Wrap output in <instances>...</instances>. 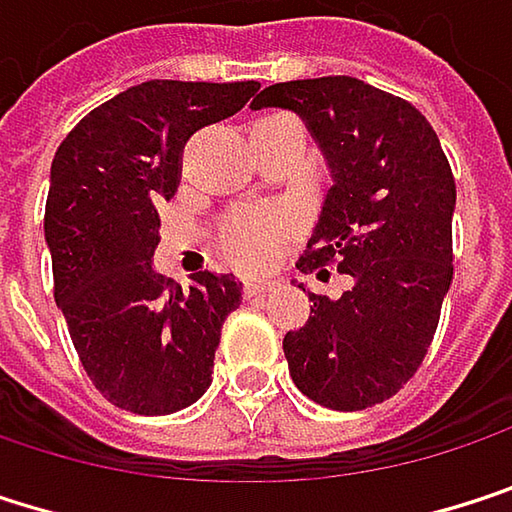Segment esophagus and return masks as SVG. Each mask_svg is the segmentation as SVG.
<instances>
[{
	"instance_id": "34e87169",
	"label": "esophagus",
	"mask_w": 512,
	"mask_h": 512,
	"mask_svg": "<svg viewBox=\"0 0 512 512\" xmlns=\"http://www.w3.org/2000/svg\"><path fill=\"white\" fill-rule=\"evenodd\" d=\"M271 286H274V280H268V277H247V280H244V295H247V298L265 295Z\"/></svg>"
}]
</instances>
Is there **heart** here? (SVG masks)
<instances>
[{
  "instance_id": "1",
  "label": "heart",
  "mask_w": 512,
  "mask_h": 512,
  "mask_svg": "<svg viewBox=\"0 0 512 512\" xmlns=\"http://www.w3.org/2000/svg\"><path fill=\"white\" fill-rule=\"evenodd\" d=\"M289 232H292V217L280 211H247V214H235L223 226L220 241L235 265L259 268L277 256Z\"/></svg>"
}]
</instances>
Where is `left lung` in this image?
<instances>
[{"mask_svg": "<svg viewBox=\"0 0 512 512\" xmlns=\"http://www.w3.org/2000/svg\"><path fill=\"white\" fill-rule=\"evenodd\" d=\"M262 107L295 113L331 172L298 268L352 277L334 301L307 292L310 319L283 337L289 376L325 408H370L420 367L453 280L450 163L420 110L355 77L274 83Z\"/></svg>", "mask_w": 512, "mask_h": 512, "instance_id": "left-lung-1", "label": "left lung"}]
</instances>
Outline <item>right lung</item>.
I'll return each mask as SVG.
<instances>
[{"instance_id": "1", "label": "right lung", "mask_w": 512, "mask_h": 512, "mask_svg": "<svg viewBox=\"0 0 512 512\" xmlns=\"http://www.w3.org/2000/svg\"><path fill=\"white\" fill-rule=\"evenodd\" d=\"M256 89V80L130 86L92 110L53 157L44 238L56 304L89 379L125 411L172 414L211 384L241 283L199 271L178 286L154 274L157 208L175 196L187 136L235 116Z\"/></svg>"}]
</instances>
